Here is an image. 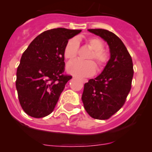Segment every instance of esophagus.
I'll return each mask as SVG.
<instances>
[{
    "instance_id": "34e87169",
    "label": "esophagus",
    "mask_w": 152,
    "mask_h": 152,
    "mask_svg": "<svg viewBox=\"0 0 152 152\" xmlns=\"http://www.w3.org/2000/svg\"><path fill=\"white\" fill-rule=\"evenodd\" d=\"M82 82H83V83H87V79H82Z\"/></svg>"
}]
</instances>
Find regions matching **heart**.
<instances>
[{
	"mask_svg": "<svg viewBox=\"0 0 152 152\" xmlns=\"http://www.w3.org/2000/svg\"><path fill=\"white\" fill-rule=\"evenodd\" d=\"M87 45L91 50L92 53L89 55L87 59H95L97 62L99 70L104 68L110 59V53L107 50L103 49L104 42L102 39L97 37H90L86 40ZM79 50V42L75 38L70 39L67 42L64 49V56L67 59L71 60L77 56ZM96 70V64L93 61L73 60L67 65V71L73 76L79 77H87L93 76Z\"/></svg>",
	"mask_w": 152,
	"mask_h": 152,
	"instance_id": "obj_1",
	"label": "heart"
}]
</instances>
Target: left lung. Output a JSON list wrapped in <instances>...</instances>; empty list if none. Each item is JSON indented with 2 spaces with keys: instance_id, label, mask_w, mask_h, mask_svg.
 Segmentation results:
<instances>
[{
  "instance_id": "8db88e82",
  "label": "left lung",
  "mask_w": 152,
  "mask_h": 152,
  "mask_svg": "<svg viewBox=\"0 0 152 152\" xmlns=\"http://www.w3.org/2000/svg\"><path fill=\"white\" fill-rule=\"evenodd\" d=\"M88 31L107 42L110 58L102 73L85 84L82 100L90 116L106 120L123 107L131 90L132 59L121 39L114 33L102 28Z\"/></svg>"
}]
</instances>
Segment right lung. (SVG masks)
Returning a JSON list of instances; mask_svg holds the SVG:
<instances>
[{"label":"right lung","instance_id":"obj_1","mask_svg":"<svg viewBox=\"0 0 152 152\" xmlns=\"http://www.w3.org/2000/svg\"><path fill=\"white\" fill-rule=\"evenodd\" d=\"M82 30L57 28L38 35L23 52L17 70L16 88L20 104L36 118L53 111L67 82L63 75L64 49L67 42Z\"/></svg>","mask_w":152,"mask_h":152}]
</instances>
